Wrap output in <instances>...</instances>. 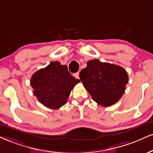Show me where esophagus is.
Listing matches in <instances>:
<instances>
[{
  "label": "esophagus",
  "mask_w": 153,
  "mask_h": 153,
  "mask_svg": "<svg viewBox=\"0 0 153 153\" xmlns=\"http://www.w3.org/2000/svg\"><path fill=\"white\" fill-rule=\"evenodd\" d=\"M74 76H75V78L79 79V72H77L76 74H74Z\"/></svg>",
  "instance_id": "esophagus-1"
}]
</instances>
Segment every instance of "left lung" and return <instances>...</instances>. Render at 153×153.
<instances>
[{
	"label": "left lung",
	"instance_id": "left-lung-1",
	"mask_svg": "<svg viewBox=\"0 0 153 153\" xmlns=\"http://www.w3.org/2000/svg\"><path fill=\"white\" fill-rule=\"evenodd\" d=\"M84 88L98 104L109 106L119 101L128 82L127 71L120 66L101 62H87V67L79 74Z\"/></svg>",
	"mask_w": 153,
	"mask_h": 153
}]
</instances>
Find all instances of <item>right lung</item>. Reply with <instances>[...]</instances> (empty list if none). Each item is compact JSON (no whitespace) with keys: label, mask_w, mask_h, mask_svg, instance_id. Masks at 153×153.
<instances>
[{"label":"right lung","mask_w":153,"mask_h":153,"mask_svg":"<svg viewBox=\"0 0 153 153\" xmlns=\"http://www.w3.org/2000/svg\"><path fill=\"white\" fill-rule=\"evenodd\" d=\"M80 81L71 76L67 65L51 62L32 76L33 94L45 106L58 109L66 104L71 91Z\"/></svg>","instance_id":"right-lung-1"}]
</instances>
